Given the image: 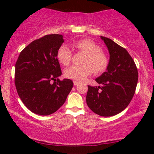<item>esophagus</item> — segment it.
Listing matches in <instances>:
<instances>
[{"label":"esophagus","mask_w":154,"mask_h":154,"mask_svg":"<svg viewBox=\"0 0 154 154\" xmlns=\"http://www.w3.org/2000/svg\"><path fill=\"white\" fill-rule=\"evenodd\" d=\"M79 83H79V82H77V81H74V86H77V85H78Z\"/></svg>","instance_id":"34e87169"}]
</instances>
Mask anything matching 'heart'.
Here are the masks:
<instances>
[{
    "instance_id": "heart-1",
    "label": "heart",
    "mask_w": 154,
    "mask_h": 154,
    "mask_svg": "<svg viewBox=\"0 0 154 154\" xmlns=\"http://www.w3.org/2000/svg\"><path fill=\"white\" fill-rule=\"evenodd\" d=\"M77 50L86 54L82 66H72L65 71V76L75 81H82L94 71L95 74H100L107 68L109 60L101 51L100 46L88 38H82L73 43ZM72 52L67 45L60 46L57 51V59L63 66H68L71 63Z\"/></svg>"
}]
</instances>
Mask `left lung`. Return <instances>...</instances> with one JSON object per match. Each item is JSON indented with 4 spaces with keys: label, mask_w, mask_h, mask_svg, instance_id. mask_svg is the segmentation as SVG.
<instances>
[{
    "label": "left lung",
    "mask_w": 154,
    "mask_h": 154,
    "mask_svg": "<svg viewBox=\"0 0 154 154\" xmlns=\"http://www.w3.org/2000/svg\"><path fill=\"white\" fill-rule=\"evenodd\" d=\"M109 54L106 71L95 79L98 86H88L86 103L90 109L103 117L116 116L127 108L135 94L138 70L125 48L100 36Z\"/></svg>",
    "instance_id": "1"
}]
</instances>
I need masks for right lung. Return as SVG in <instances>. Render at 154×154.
I'll return each mask as SVG.
<instances>
[{
	"instance_id": "right-lung-1",
	"label": "right lung",
	"mask_w": 154,
	"mask_h": 154,
	"mask_svg": "<svg viewBox=\"0 0 154 154\" xmlns=\"http://www.w3.org/2000/svg\"><path fill=\"white\" fill-rule=\"evenodd\" d=\"M64 42L63 35L51 34L32 42L15 63V84L23 103L32 112L48 116L66 102L74 83L60 80L61 68L57 51Z\"/></svg>"
}]
</instances>
